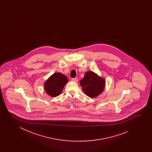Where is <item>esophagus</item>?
I'll return each instance as SVG.
<instances>
[{
  "label": "esophagus",
  "mask_w": 152,
  "mask_h": 152,
  "mask_svg": "<svg viewBox=\"0 0 152 152\" xmlns=\"http://www.w3.org/2000/svg\"><path fill=\"white\" fill-rule=\"evenodd\" d=\"M72 81H75V82H77L78 81V79L77 78H73V79H72Z\"/></svg>",
  "instance_id": "34e87169"
}]
</instances>
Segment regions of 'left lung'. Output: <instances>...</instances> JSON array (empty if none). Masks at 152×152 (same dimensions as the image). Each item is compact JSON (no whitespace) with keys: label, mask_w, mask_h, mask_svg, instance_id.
I'll return each instance as SVG.
<instances>
[{"label":"left lung","mask_w":152,"mask_h":152,"mask_svg":"<svg viewBox=\"0 0 152 152\" xmlns=\"http://www.w3.org/2000/svg\"><path fill=\"white\" fill-rule=\"evenodd\" d=\"M80 84L85 94L91 98H94L103 92L105 81L94 72L88 71L85 73Z\"/></svg>","instance_id":"left-lung-1"}]
</instances>
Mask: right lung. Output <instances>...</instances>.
<instances>
[{"mask_svg": "<svg viewBox=\"0 0 152 152\" xmlns=\"http://www.w3.org/2000/svg\"><path fill=\"white\" fill-rule=\"evenodd\" d=\"M68 79L65 75L61 73H55L45 81L44 86L46 93L51 97L58 96L63 90Z\"/></svg>", "mask_w": 152, "mask_h": 152, "instance_id": "1", "label": "right lung"}]
</instances>
